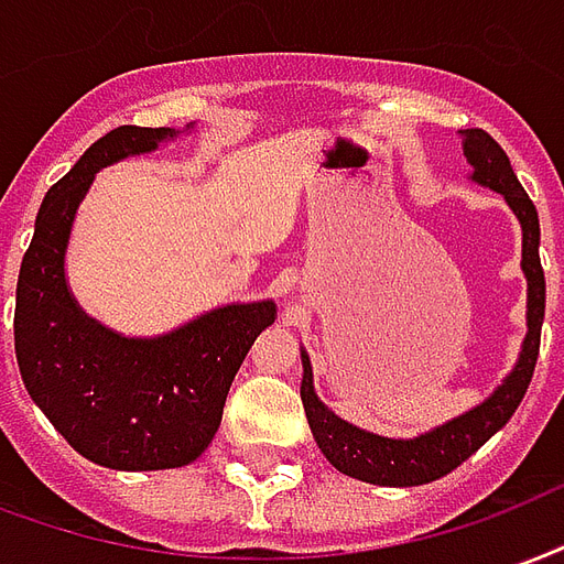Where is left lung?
<instances>
[{
  "label": "left lung",
  "mask_w": 564,
  "mask_h": 564,
  "mask_svg": "<svg viewBox=\"0 0 564 564\" xmlns=\"http://www.w3.org/2000/svg\"><path fill=\"white\" fill-rule=\"evenodd\" d=\"M463 154L473 166L475 182L499 191L508 199V206L514 208L520 227H523V271H527L529 281V332L527 340H523V352H520V361L511 370V377L505 379L481 406L442 424L436 431L424 433L419 440L373 436V433L358 431L352 424L337 419L335 412L325 410L314 394L311 361L302 352V403L316 445L323 448V454L337 473L358 478V481L382 484V487H415V484H431L442 475L454 473L496 431H502L508 424V419L514 415L520 400L527 394L532 373H535L538 349H541V323H544V299H547L544 269H541V257H538L541 227H538L535 203L517 182L508 154L490 133L481 131V128L463 131Z\"/></svg>",
  "instance_id": "left-lung-1"
}]
</instances>
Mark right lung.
Returning a JSON list of instances; mask_svg holds the SVG:
<instances>
[{
    "label": "right lung",
    "instance_id": "right-lung-1",
    "mask_svg": "<svg viewBox=\"0 0 564 564\" xmlns=\"http://www.w3.org/2000/svg\"><path fill=\"white\" fill-rule=\"evenodd\" d=\"M173 128L122 124L86 149L37 208L17 278L20 377L74 452L98 466L176 469L206 452L229 386L274 304H227L173 335L131 340L83 314L65 283L74 212L101 166L152 152Z\"/></svg>",
    "mask_w": 564,
    "mask_h": 564
}]
</instances>
